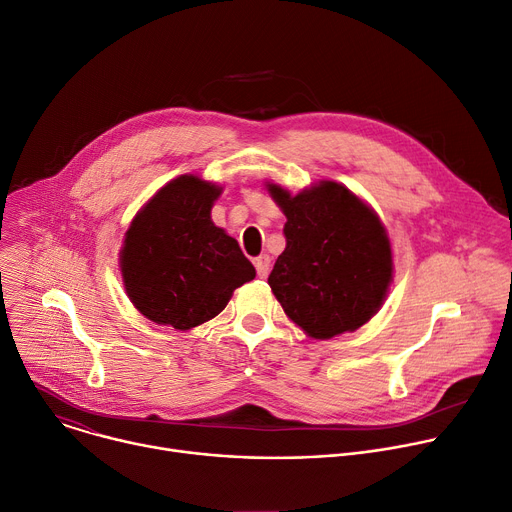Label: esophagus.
<instances>
[{"mask_svg": "<svg viewBox=\"0 0 512 512\" xmlns=\"http://www.w3.org/2000/svg\"><path fill=\"white\" fill-rule=\"evenodd\" d=\"M254 266H256V272L260 278H266L268 272H270V256L268 254H262L254 260Z\"/></svg>", "mask_w": 512, "mask_h": 512, "instance_id": "1", "label": "esophagus"}]
</instances>
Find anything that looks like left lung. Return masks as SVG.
<instances>
[{
    "label": "left lung",
    "instance_id": "8db88e82",
    "mask_svg": "<svg viewBox=\"0 0 512 512\" xmlns=\"http://www.w3.org/2000/svg\"><path fill=\"white\" fill-rule=\"evenodd\" d=\"M266 191L287 217V248L268 276L276 301L309 337L360 329L380 311L394 272L378 213L335 181L297 195L266 181Z\"/></svg>",
    "mask_w": 512,
    "mask_h": 512
}]
</instances>
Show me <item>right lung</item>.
Segmentation results:
<instances>
[{"mask_svg":"<svg viewBox=\"0 0 512 512\" xmlns=\"http://www.w3.org/2000/svg\"><path fill=\"white\" fill-rule=\"evenodd\" d=\"M221 191L197 175H181L134 215L120 270L128 299L146 319L193 329L219 315L256 276L238 242L211 221Z\"/></svg>","mask_w":512,"mask_h":512,"instance_id":"obj_1","label":"right lung"}]
</instances>
